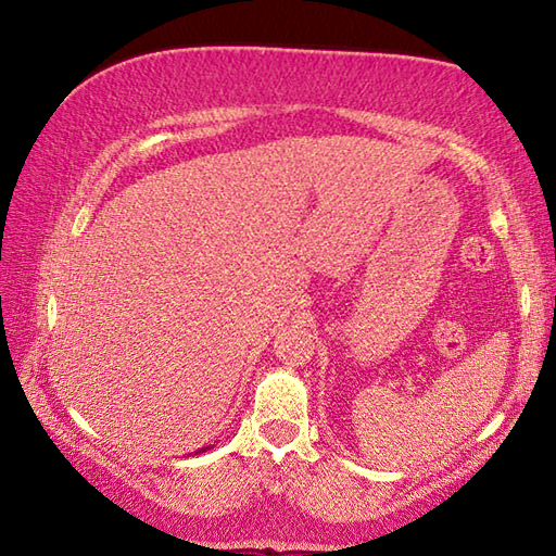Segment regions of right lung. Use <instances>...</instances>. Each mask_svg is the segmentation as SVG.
Here are the masks:
<instances>
[{"instance_id": "right-lung-1", "label": "right lung", "mask_w": 556, "mask_h": 556, "mask_svg": "<svg viewBox=\"0 0 556 556\" xmlns=\"http://www.w3.org/2000/svg\"><path fill=\"white\" fill-rule=\"evenodd\" d=\"M207 448H210V446H203V448H198V452H195V454H203V452H207Z\"/></svg>"}]
</instances>
